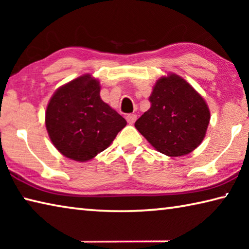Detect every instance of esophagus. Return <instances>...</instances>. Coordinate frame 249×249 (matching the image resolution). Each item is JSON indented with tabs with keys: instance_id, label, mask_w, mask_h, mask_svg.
<instances>
[{
	"instance_id": "esophagus-1",
	"label": "esophagus",
	"mask_w": 249,
	"mask_h": 249,
	"mask_svg": "<svg viewBox=\"0 0 249 249\" xmlns=\"http://www.w3.org/2000/svg\"><path fill=\"white\" fill-rule=\"evenodd\" d=\"M137 120V115L136 114H128L127 116H126V121H127V123L133 125L135 122H136Z\"/></svg>"
}]
</instances>
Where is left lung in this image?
Returning a JSON list of instances; mask_svg holds the SVG:
<instances>
[{
	"instance_id": "1",
	"label": "left lung",
	"mask_w": 249,
	"mask_h": 249,
	"mask_svg": "<svg viewBox=\"0 0 249 249\" xmlns=\"http://www.w3.org/2000/svg\"><path fill=\"white\" fill-rule=\"evenodd\" d=\"M150 108L135 127L161 154H190L205 136L210 111L204 99L177 74L161 77L149 96Z\"/></svg>"
}]
</instances>
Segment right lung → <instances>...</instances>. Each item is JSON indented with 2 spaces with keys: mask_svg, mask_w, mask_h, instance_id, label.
<instances>
[{
  "mask_svg": "<svg viewBox=\"0 0 249 249\" xmlns=\"http://www.w3.org/2000/svg\"><path fill=\"white\" fill-rule=\"evenodd\" d=\"M100 83L84 74L54 92L46 109L53 146L75 161H87L111 145L126 121L100 98Z\"/></svg>",
  "mask_w": 249,
  "mask_h": 249,
  "instance_id": "obj_1",
  "label": "right lung"
}]
</instances>
